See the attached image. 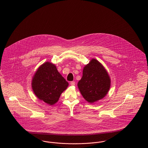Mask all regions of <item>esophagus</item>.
I'll return each instance as SVG.
<instances>
[{
  "instance_id": "obj_1",
  "label": "esophagus",
  "mask_w": 148,
  "mask_h": 148,
  "mask_svg": "<svg viewBox=\"0 0 148 148\" xmlns=\"http://www.w3.org/2000/svg\"><path fill=\"white\" fill-rule=\"evenodd\" d=\"M75 82H71V83H70V84L71 85H72V86H73V85H75Z\"/></svg>"
}]
</instances>
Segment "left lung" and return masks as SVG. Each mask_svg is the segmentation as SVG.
Returning <instances> with one entry per match:
<instances>
[{"label": "left lung", "mask_w": 148, "mask_h": 148, "mask_svg": "<svg viewBox=\"0 0 148 148\" xmlns=\"http://www.w3.org/2000/svg\"><path fill=\"white\" fill-rule=\"evenodd\" d=\"M77 85L85 99L93 103L106 96L110 88V80L104 66L96 59H92L84 68L83 77Z\"/></svg>", "instance_id": "1"}]
</instances>
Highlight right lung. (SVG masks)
Segmentation results:
<instances>
[{
    "mask_svg": "<svg viewBox=\"0 0 148 148\" xmlns=\"http://www.w3.org/2000/svg\"><path fill=\"white\" fill-rule=\"evenodd\" d=\"M68 85V83L59 73L56 66L49 62L41 65L32 79V87L40 100L52 106Z\"/></svg>",
    "mask_w": 148,
    "mask_h": 148,
    "instance_id": "right-lung-1",
    "label": "right lung"
}]
</instances>
